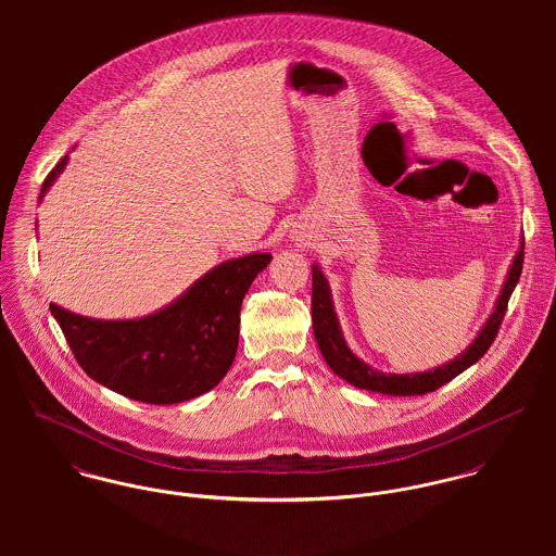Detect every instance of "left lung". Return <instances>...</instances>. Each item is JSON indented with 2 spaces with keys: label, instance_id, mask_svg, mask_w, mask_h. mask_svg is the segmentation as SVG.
I'll use <instances>...</instances> for the list:
<instances>
[{
  "label": "left lung",
  "instance_id": "8db88e82",
  "mask_svg": "<svg viewBox=\"0 0 556 556\" xmlns=\"http://www.w3.org/2000/svg\"><path fill=\"white\" fill-rule=\"evenodd\" d=\"M522 261H525V239L520 241V248L507 269L505 282L494 302L492 315L485 318L476 340L463 353H458L454 359H450L437 368H430L424 372H404V375L377 370L351 351V346L344 340L338 315L333 311L329 282H327L325 274L320 271V265L313 263V327H315V338H317L320 355L325 357V362L333 370V375H338L340 379H344L346 383H351L357 390L386 394V396H421V394L434 392L441 386L450 383L460 372H465L469 366H473L490 349V344L494 342V338L498 333L501 320L505 317L507 302L520 280Z\"/></svg>",
  "mask_w": 556,
  "mask_h": 556
}]
</instances>
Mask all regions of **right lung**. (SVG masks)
I'll return each instance as SVG.
<instances>
[{
	"instance_id": "add662e5",
	"label": "right lung",
	"mask_w": 556,
	"mask_h": 556,
	"mask_svg": "<svg viewBox=\"0 0 556 556\" xmlns=\"http://www.w3.org/2000/svg\"><path fill=\"white\" fill-rule=\"evenodd\" d=\"M66 164L68 156L47 175L40 203ZM269 261V252L225 261L148 317H83L58 304L49 311L96 383L139 402L177 404L210 392L229 372L243 295Z\"/></svg>"
}]
</instances>
